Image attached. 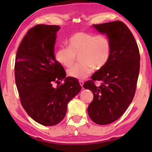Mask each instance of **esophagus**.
Returning <instances> with one entry per match:
<instances>
[{
  "label": "esophagus",
  "mask_w": 152,
  "mask_h": 152,
  "mask_svg": "<svg viewBox=\"0 0 152 152\" xmlns=\"http://www.w3.org/2000/svg\"><path fill=\"white\" fill-rule=\"evenodd\" d=\"M83 83H84V82H83V81H79V83H80V85H81V86L82 87V88H83Z\"/></svg>",
  "instance_id": "esophagus-1"
}]
</instances>
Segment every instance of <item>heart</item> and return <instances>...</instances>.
<instances>
[{
    "instance_id": "heart-1",
    "label": "heart",
    "mask_w": 152,
    "mask_h": 152,
    "mask_svg": "<svg viewBox=\"0 0 152 152\" xmlns=\"http://www.w3.org/2000/svg\"><path fill=\"white\" fill-rule=\"evenodd\" d=\"M67 47H61L55 53L59 64L71 67L78 57L80 63L68 70V75L76 79H84L93 69L100 70L109 62L111 53V43L104 34L95 35L78 32L67 41Z\"/></svg>"
}]
</instances>
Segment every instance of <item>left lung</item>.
I'll return each mask as SVG.
<instances>
[{"label":"left lung","mask_w":152,"mask_h":152,"mask_svg":"<svg viewBox=\"0 0 152 152\" xmlns=\"http://www.w3.org/2000/svg\"><path fill=\"white\" fill-rule=\"evenodd\" d=\"M106 34L111 43L109 62L85 82L83 87L92 91L94 99L88 105L91 119L99 125L119 118L133 100L140 68L137 43L129 28L120 20L93 25ZM95 81L101 82L99 86Z\"/></svg>","instance_id":"obj_1"}]
</instances>
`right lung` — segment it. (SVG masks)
Segmentation results:
<instances>
[{
  "label": "right lung",
  "mask_w": 152,
  "mask_h": 152,
  "mask_svg": "<svg viewBox=\"0 0 152 152\" xmlns=\"http://www.w3.org/2000/svg\"><path fill=\"white\" fill-rule=\"evenodd\" d=\"M56 25H39L29 29L17 50L15 79L20 103L34 121L54 126L63 120L67 104L81 89L76 78L66 77L64 67L54 56ZM64 83L60 85L61 80ZM58 83L56 88L52 86Z\"/></svg>",
  "instance_id": "add662e5"
}]
</instances>
